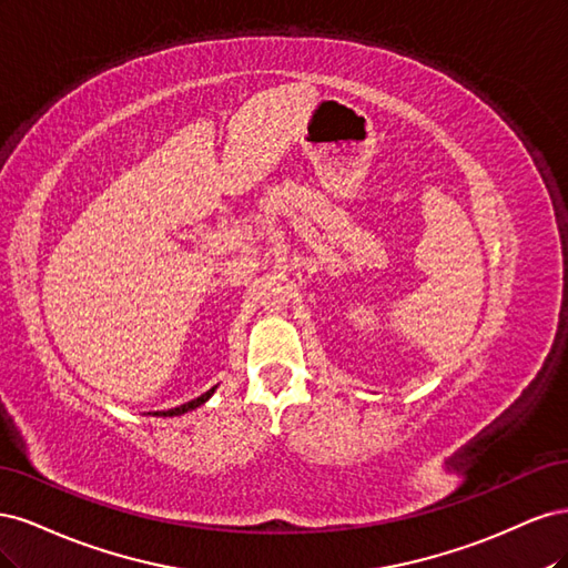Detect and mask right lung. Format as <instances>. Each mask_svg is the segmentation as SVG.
<instances>
[{"label":"right lung","mask_w":568,"mask_h":568,"mask_svg":"<svg viewBox=\"0 0 568 568\" xmlns=\"http://www.w3.org/2000/svg\"><path fill=\"white\" fill-rule=\"evenodd\" d=\"M213 390H215V386L211 388V390H205L203 395H199V398H194V400H189V403H184V405H180V407H173V409H165V412H161V415H165V417H175V415H184V412H189V409H196L199 405H203L205 400L211 398L213 395Z\"/></svg>","instance_id":"right-lung-1"}]
</instances>
